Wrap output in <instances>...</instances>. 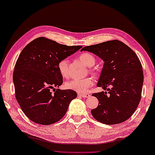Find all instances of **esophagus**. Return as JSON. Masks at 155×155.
I'll return each instance as SVG.
<instances>
[{
    "mask_svg": "<svg viewBox=\"0 0 155 155\" xmlns=\"http://www.w3.org/2000/svg\"><path fill=\"white\" fill-rule=\"evenodd\" d=\"M78 96H80V97H89L90 95L89 94H82V93H78Z\"/></svg>",
    "mask_w": 155,
    "mask_h": 155,
    "instance_id": "esophagus-1",
    "label": "esophagus"
}]
</instances>
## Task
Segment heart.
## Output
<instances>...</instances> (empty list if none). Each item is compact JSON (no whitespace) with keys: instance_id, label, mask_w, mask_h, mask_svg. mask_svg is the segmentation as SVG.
<instances>
[{"instance_id":"b5f03b06","label":"heart","mask_w":155,"mask_h":155,"mask_svg":"<svg viewBox=\"0 0 155 155\" xmlns=\"http://www.w3.org/2000/svg\"><path fill=\"white\" fill-rule=\"evenodd\" d=\"M79 59L80 61L88 67H91L94 65L95 62V59L94 56L89 53H83L79 55ZM68 60L65 59L61 60L58 62V69L60 74L64 78H67L68 73ZM94 80L92 78H87L84 79H74L68 81L66 82L65 87L68 89L74 91L75 92L79 93H87L88 88L94 85Z\"/></svg>"}]
</instances>
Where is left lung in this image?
<instances>
[{"label": "left lung", "instance_id": "obj_1", "mask_svg": "<svg viewBox=\"0 0 155 155\" xmlns=\"http://www.w3.org/2000/svg\"><path fill=\"white\" fill-rule=\"evenodd\" d=\"M81 51L97 55L104 62L97 86L107 92L93 93L99 105L91 114L101 123L124 122L135 113L141 97L143 73L134 51L117 40L87 46Z\"/></svg>", "mask_w": 155, "mask_h": 155}]
</instances>
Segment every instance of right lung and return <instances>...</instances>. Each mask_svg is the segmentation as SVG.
Wrapping results in <instances>:
<instances>
[{
	"label": "right lung",
	"instance_id": "add662e5",
	"mask_svg": "<svg viewBox=\"0 0 155 155\" xmlns=\"http://www.w3.org/2000/svg\"><path fill=\"white\" fill-rule=\"evenodd\" d=\"M82 47L39 37L22 49L15 64L13 81L16 100L30 120L50 125L64 116L77 93L54 88L63 83L58 62ZM51 88L55 90L54 94Z\"/></svg>",
	"mask_w": 155,
	"mask_h": 155
}]
</instances>
